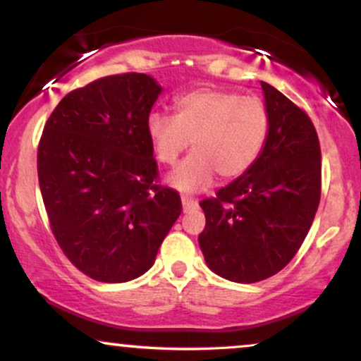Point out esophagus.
<instances>
[{"label": "esophagus", "instance_id": "esophagus-1", "mask_svg": "<svg viewBox=\"0 0 361 361\" xmlns=\"http://www.w3.org/2000/svg\"><path fill=\"white\" fill-rule=\"evenodd\" d=\"M181 205H183V210L185 212H188V210H192L197 207V200L192 197H181Z\"/></svg>", "mask_w": 361, "mask_h": 361}]
</instances>
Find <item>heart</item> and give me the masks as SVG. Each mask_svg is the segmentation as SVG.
<instances>
[{"mask_svg":"<svg viewBox=\"0 0 361 361\" xmlns=\"http://www.w3.org/2000/svg\"><path fill=\"white\" fill-rule=\"evenodd\" d=\"M173 117L151 114L146 134L161 164H173L190 146L193 152L169 173L168 183L183 193L212 185L215 175L234 180L263 151L270 130L264 103L256 97L204 86L178 97Z\"/></svg>","mask_w":361,"mask_h":361,"instance_id":"heart-1","label":"heart"}]
</instances>
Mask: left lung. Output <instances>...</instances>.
<instances>
[{
    "instance_id": "left-lung-1",
    "label": "left lung",
    "mask_w": 361,
    "mask_h": 361,
    "mask_svg": "<svg viewBox=\"0 0 361 361\" xmlns=\"http://www.w3.org/2000/svg\"><path fill=\"white\" fill-rule=\"evenodd\" d=\"M270 130L255 164L200 202L207 267L235 283L279 273L304 243L321 200V147L305 111L261 81Z\"/></svg>"
}]
</instances>
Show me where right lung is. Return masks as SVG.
<instances>
[{
	"label": "right lung",
	"mask_w": 361,
	"mask_h": 361,
	"mask_svg": "<svg viewBox=\"0 0 361 361\" xmlns=\"http://www.w3.org/2000/svg\"><path fill=\"white\" fill-rule=\"evenodd\" d=\"M161 91L147 74L100 78L66 94L44 127L37 171L54 238L97 281L144 275L181 214L180 195L154 183L146 134Z\"/></svg>",
	"instance_id": "1"
}]
</instances>
